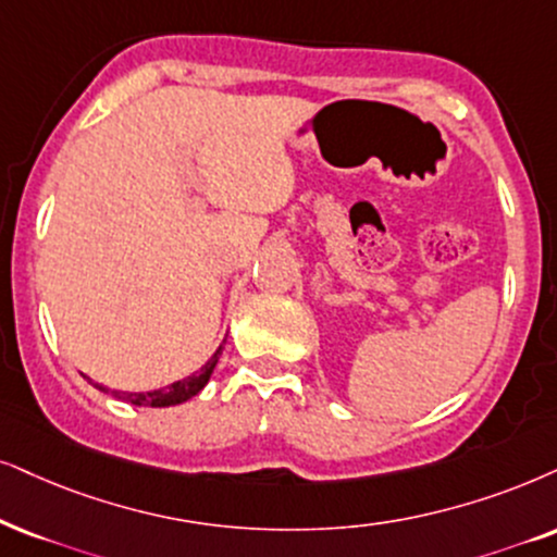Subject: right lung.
I'll list each match as a JSON object with an SVG mask.
<instances>
[{
	"label": "right lung",
	"mask_w": 557,
	"mask_h": 557,
	"mask_svg": "<svg viewBox=\"0 0 557 557\" xmlns=\"http://www.w3.org/2000/svg\"><path fill=\"white\" fill-rule=\"evenodd\" d=\"M223 344H226V339L221 342V347H218L213 355H210V360L202 364L200 370L193 372V375L177 380V383L166 385V388L146 391V393L112 391V396H117L121 400H128V404H133V406H151V408H164V406L185 404V400L197 396V393H200L208 385V380H210V375H213V370H215V364H218V357H221V351H223ZM100 391L110 393V388H104V385H100Z\"/></svg>",
	"instance_id": "obj_1"
}]
</instances>
